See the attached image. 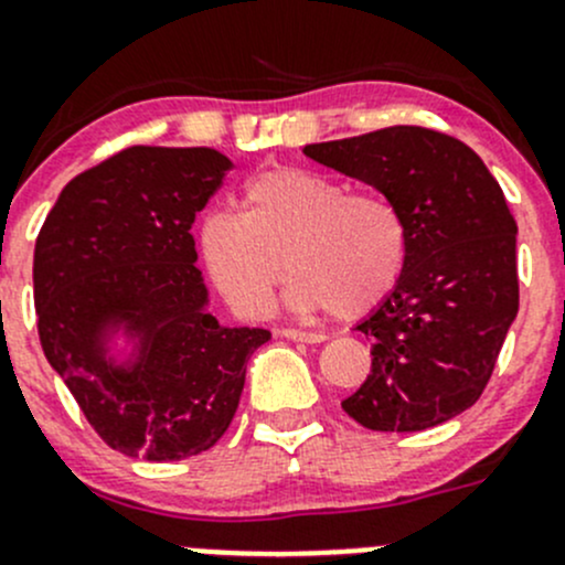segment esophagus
Listing matches in <instances>:
<instances>
[{"label": "esophagus", "mask_w": 565, "mask_h": 565, "mask_svg": "<svg viewBox=\"0 0 565 565\" xmlns=\"http://www.w3.org/2000/svg\"><path fill=\"white\" fill-rule=\"evenodd\" d=\"M278 335H284V339L289 341H300V344H319V341H324L322 333H311V330H298V328H284L278 330Z\"/></svg>", "instance_id": "esophagus-1"}]
</instances>
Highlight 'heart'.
<instances>
[{
	"mask_svg": "<svg viewBox=\"0 0 565 565\" xmlns=\"http://www.w3.org/2000/svg\"><path fill=\"white\" fill-rule=\"evenodd\" d=\"M199 254L213 287L241 317H265L289 270L287 303L295 311L358 319L396 287L407 226L385 196L281 167L246 182L241 213L204 215Z\"/></svg>",
	"mask_w": 565,
	"mask_h": 565,
	"instance_id": "heart-1",
	"label": "heart"
}]
</instances>
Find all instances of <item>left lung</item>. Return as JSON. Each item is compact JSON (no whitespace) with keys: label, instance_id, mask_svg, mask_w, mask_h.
I'll return each mask as SVG.
<instances>
[{"label":"left lung","instance_id":"obj_1","mask_svg":"<svg viewBox=\"0 0 565 565\" xmlns=\"http://www.w3.org/2000/svg\"><path fill=\"white\" fill-rule=\"evenodd\" d=\"M303 152L377 188L407 226L396 287L355 328L372 339V372L341 407L372 431L457 418L487 388L520 311L516 221L498 180L465 141L418 125Z\"/></svg>","mask_w":565,"mask_h":565}]
</instances>
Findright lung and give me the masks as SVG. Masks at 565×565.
Listing matches in <instances>:
<instances>
[{
    "label": "right lung",
    "instance_id": "add662e5",
    "mask_svg": "<svg viewBox=\"0 0 565 565\" xmlns=\"http://www.w3.org/2000/svg\"><path fill=\"white\" fill-rule=\"evenodd\" d=\"M230 169L210 147H128L73 177L38 235L40 344L125 457L180 461L213 448L250 352L270 339L210 315L196 267L191 226Z\"/></svg>",
    "mask_w": 565,
    "mask_h": 565
}]
</instances>
